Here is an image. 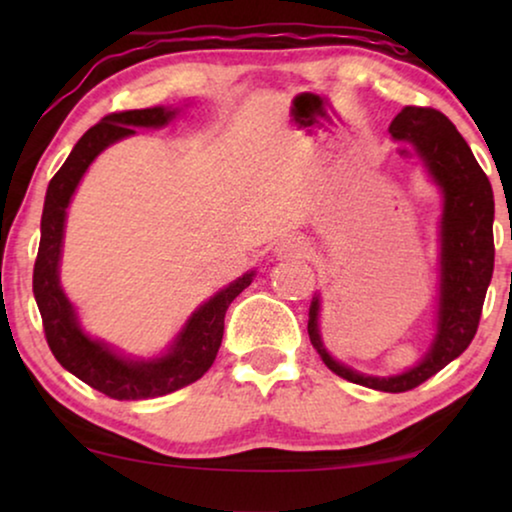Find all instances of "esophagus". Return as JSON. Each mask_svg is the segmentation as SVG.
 Wrapping results in <instances>:
<instances>
[{
	"label": "esophagus",
	"mask_w": 512,
	"mask_h": 512,
	"mask_svg": "<svg viewBox=\"0 0 512 512\" xmlns=\"http://www.w3.org/2000/svg\"><path fill=\"white\" fill-rule=\"evenodd\" d=\"M307 254V242L296 235H286L275 244V256L279 261H291V258H303Z\"/></svg>",
	"instance_id": "obj_1"
}]
</instances>
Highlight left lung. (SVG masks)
Returning <instances> with one entry per match:
<instances>
[{"label": "left lung", "mask_w": 512, "mask_h": 512, "mask_svg": "<svg viewBox=\"0 0 512 512\" xmlns=\"http://www.w3.org/2000/svg\"><path fill=\"white\" fill-rule=\"evenodd\" d=\"M394 142H408L443 198L438 223L436 335L415 366L398 375H366L333 359L319 328L321 296L310 303L307 333L321 361L361 387L401 394L419 387L464 354L478 331L494 272V193L487 174L452 121L436 109L405 107L389 125Z\"/></svg>", "instance_id": "left-lung-1"}]
</instances>
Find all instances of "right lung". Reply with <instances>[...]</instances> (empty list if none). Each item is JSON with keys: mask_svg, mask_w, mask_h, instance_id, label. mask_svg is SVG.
I'll return each instance as SVG.
<instances>
[{"mask_svg": "<svg viewBox=\"0 0 512 512\" xmlns=\"http://www.w3.org/2000/svg\"><path fill=\"white\" fill-rule=\"evenodd\" d=\"M179 107H151L118 111L104 116L90 128L69 153L65 165L55 172L46 191L44 214H41V242L34 263L32 291L37 300L48 347L58 363L81 382L102 391L116 401H142L172 394L188 387L212 368L223 338L226 310L247 286L254 282V270L244 272L235 282L223 286L205 300L177 338L158 356H130L97 340L83 331L76 307L69 303L60 284L62 240H65L67 207L79 188L90 163L125 137L137 135L135 128H165L179 116Z\"/></svg>", "mask_w": 512, "mask_h": 512, "instance_id": "obj_1", "label": "right lung"}]
</instances>
